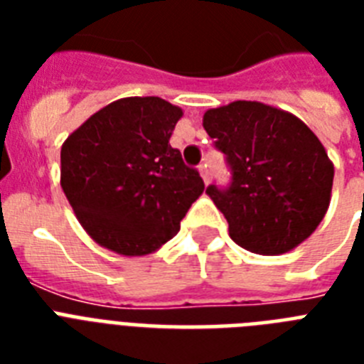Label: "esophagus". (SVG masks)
Listing matches in <instances>:
<instances>
[{"instance_id":"esophagus-1","label":"esophagus","mask_w":364,"mask_h":364,"mask_svg":"<svg viewBox=\"0 0 364 364\" xmlns=\"http://www.w3.org/2000/svg\"><path fill=\"white\" fill-rule=\"evenodd\" d=\"M198 171H200V176H202V179H204V183L210 181V171H208V166L202 164L198 168Z\"/></svg>"}]
</instances>
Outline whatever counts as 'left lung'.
I'll use <instances>...</instances> for the list:
<instances>
[{
	"label": "left lung",
	"instance_id": "8db88e82",
	"mask_svg": "<svg viewBox=\"0 0 364 364\" xmlns=\"http://www.w3.org/2000/svg\"><path fill=\"white\" fill-rule=\"evenodd\" d=\"M204 128L227 154L228 188L210 185L240 247L282 255L310 238L331 204L334 166L314 132L289 111L238 100L208 109Z\"/></svg>",
	"mask_w": 364,
	"mask_h": 364
}]
</instances>
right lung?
Returning <instances> with one entry per match:
<instances>
[{
	"label": "right lung",
	"mask_w": 364,
	"mask_h": 364,
	"mask_svg": "<svg viewBox=\"0 0 364 364\" xmlns=\"http://www.w3.org/2000/svg\"><path fill=\"white\" fill-rule=\"evenodd\" d=\"M183 109L156 96L121 98L62 145L60 185L102 247L141 257L170 242L204 181L170 145Z\"/></svg>",
	"instance_id": "1"
}]
</instances>
